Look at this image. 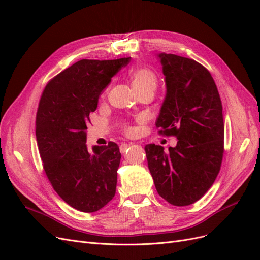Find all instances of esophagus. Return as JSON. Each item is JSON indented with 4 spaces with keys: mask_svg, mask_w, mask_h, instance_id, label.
<instances>
[{
    "mask_svg": "<svg viewBox=\"0 0 260 260\" xmlns=\"http://www.w3.org/2000/svg\"><path fill=\"white\" fill-rule=\"evenodd\" d=\"M131 146H133V143H128V144H121L120 145V152L121 153H124L125 151H127V149H129V147H131Z\"/></svg>",
    "mask_w": 260,
    "mask_h": 260,
    "instance_id": "esophagus-1",
    "label": "esophagus"
}]
</instances>
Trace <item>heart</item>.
Instances as JSON below:
<instances>
[{
	"instance_id": "heart-1",
	"label": "heart",
	"mask_w": 260,
	"mask_h": 260,
	"mask_svg": "<svg viewBox=\"0 0 260 260\" xmlns=\"http://www.w3.org/2000/svg\"><path fill=\"white\" fill-rule=\"evenodd\" d=\"M130 82L132 85V89L135 90L136 93L141 91H155L157 86V75L155 74L154 70L147 67H137L130 70L129 73ZM107 90H104L101 94V99H105ZM123 131L125 133H131L132 128L130 125L125 124L123 127Z\"/></svg>"
}]
</instances>
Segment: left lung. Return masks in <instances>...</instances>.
<instances>
[{
  "label": "left lung",
  "instance_id": "1",
  "mask_svg": "<svg viewBox=\"0 0 260 260\" xmlns=\"http://www.w3.org/2000/svg\"><path fill=\"white\" fill-rule=\"evenodd\" d=\"M158 57L167 93L156 127L178 143L167 153L160 145L147 144V165L161 198L174 206H187L203 198L221 167L222 104L215 80L200 62L175 54Z\"/></svg>",
  "mask_w": 260,
  "mask_h": 260
}]
</instances>
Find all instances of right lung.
Returning a JSON list of instances; mask_svg holds the SVG:
<instances>
[{
  "label": "right lung",
  "mask_w": 260,
  "mask_h": 260,
  "mask_svg": "<svg viewBox=\"0 0 260 260\" xmlns=\"http://www.w3.org/2000/svg\"><path fill=\"white\" fill-rule=\"evenodd\" d=\"M130 57L81 59L48 82L39 102L36 137L43 169L53 188L69 206L94 212L116 193L121 154L115 142L86 147V124L101 92Z\"/></svg>",
  "instance_id": "obj_1"
}]
</instances>
